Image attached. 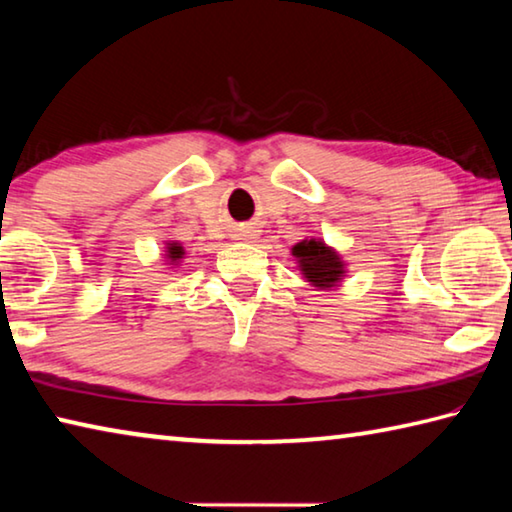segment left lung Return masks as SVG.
I'll use <instances>...</instances> for the list:
<instances>
[{
  "label": "left lung",
  "mask_w": 512,
  "mask_h": 512,
  "mask_svg": "<svg viewBox=\"0 0 512 512\" xmlns=\"http://www.w3.org/2000/svg\"><path fill=\"white\" fill-rule=\"evenodd\" d=\"M293 255L298 257L300 271L307 277V282L318 289H332L336 282H341L345 266L336 250L325 246L323 241L305 239L293 246Z\"/></svg>",
  "instance_id": "8db88e82"
}]
</instances>
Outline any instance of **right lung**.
Wrapping results in <instances>:
<instances>
[{
  "mask_svg": "<svg viewBox=\"0 0 512 512\" xmlns=\"http://www.w3.org/2000/svg\"><path fill=\"white\" fill-rule=\"evenodd\" d=\"M183 255H185V250L180 244H169L167 246V257L171 259V262H178V259H183Z\"/></svg>",
  "mask_w": 512,
  "mask_h": 512,
  "instance_id": "1",
  "label": "right lung"
}]
</instances>
